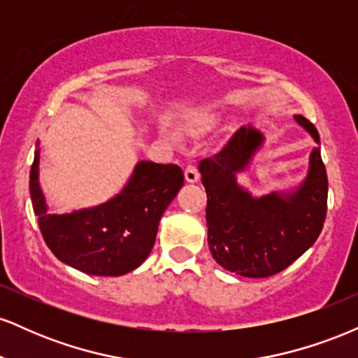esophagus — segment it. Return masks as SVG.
<instances>
[{
  "label": "esophagus",
  "instance_id": "esophagus-1",
  "mask_svg": "<svg viewBox=\"0 0 358 358\" xmlns=\"http://www.w3.org/2000/svg\"><path fill=\"white\" fill-rule=\"evenodd\" d=\"M185 180H187L188 183H196L200 180V173L199 170H196V166L190 163L187 168H185Z\"/></svg>",
  "mask_w": 358,
  "mask_h": 358
}]
</instances>
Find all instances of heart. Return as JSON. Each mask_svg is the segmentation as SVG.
<instances>
[{"label":"heart","mask_w":358,"mask_h":358,"mask_svg":"<svg viewBox=\"0 0 358 358\" xmlns=\"http://www.w3.org/2000/svg\"><path fill=\"white\" fill-rule=\"evenodd\" d=\"M200 129H202L200 126H192V127H188V133H199Z\"/></svg>","instance_id":"b5f03b06"}]
</instances>
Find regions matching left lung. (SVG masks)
Returning <instances> with one entry per match:
<instances>
[{"label": "left lung", "mask_w": 358, "mask_h": 358, "mask_svg": "<svg viewBox=\"0 0 358 358\" xmlns=\"http://www.w3.org/2000/svg\"><path fill=\"white\" fill-rule=\"evenodd\" d=\"M316 143V127L294 116ZM264 143L252 126H242L215 156L200 162L207 192L208 248L224 269L244 278L281 273L318 239L327 217L328 178L320 148L310 156V170L296 190L252 196L237 183Z\"/></svg>", "instance_id": "obj_1"}]
</instances>
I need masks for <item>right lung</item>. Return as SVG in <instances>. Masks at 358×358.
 <instances>
[{"label": "right lung", "mask_w": 358, "mask_h": 358, "mask_svg": "<svg viewBox=\"0 0 358 358\" xmlns=\"http://www.w3.org/2000/svg\"><path fill=\"white\" fill-rule=\"evenodd\" d=\"M40 153L30 170V196L45 244L65 264L94 276H122L150 256L162 215L183 187L178 165L139 162L109 202L72 213H48L38 183Z\"/></svg>", "instance_id": "add662e5"}]
</instances>
